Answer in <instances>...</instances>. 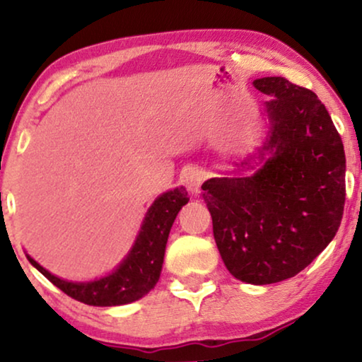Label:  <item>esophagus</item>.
I'll list each match as a JSON object with an SVG mask.
<instances>
[{"instance_id":"1","label":"esophagus","mask_w":362,"mask_h":362,"mask_svg":"<svg viewBox=\"0 0 362 362\" xmlns=\"http://www.w3.org/2000/svg\"><path fill=\"white\" fill-rule=\"evenodd\" d=\"M204 180H206V173L201 170H189L185 175V185L191 192L199 191V187Z\"/></svg>"}]
</instances>
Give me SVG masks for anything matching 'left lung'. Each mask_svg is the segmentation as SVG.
Instances as JSON below:
<instances>
[{"instance_id":"1","label":"left lung","mask_w":362,"mask_h":362,"mask_svg":"<svg viewBox=\"0 0 362 362\" xmlns=\"http://www.w3.org/2000/svg\"><path fill=\"white\" fill-rule=\"evenodd\" d=\"M265 102L270 158L255 175L212 177L202 197L227 270L269 285L291 279L333 240L343 219L346 156L328 110L285 77L254 81Z\"/></svg>"}]
</instances>
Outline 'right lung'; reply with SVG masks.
Instances as JSON below:
<instances>
[{"label":"right lung","mask_w":362,"mask_h":362,"mask_svg":"<svg viewBox=\"0 0 362 362\" xmlns=\"http://www.w3.org/2000/svg\"><path fill=\"white\" fill-rule=\"evenodd\" d=\"M187 201L189 197L185 187H176L158 197L148 209L130 254L115 272L103 279L87 281V284H74V281L61 280L56 275L49 274L29 255L28 260L57 288L82 303L93 306L132 303L145 296L160 279L168 235H170L177 212L182 206L187 204Z\"/></svg>","instance_id":"obj_1"}]
</instances>
